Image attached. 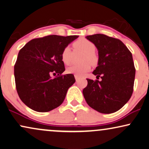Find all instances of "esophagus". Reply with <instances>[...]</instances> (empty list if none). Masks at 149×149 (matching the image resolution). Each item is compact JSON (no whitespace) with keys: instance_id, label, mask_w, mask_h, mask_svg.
<instances>
[{"instance_id":"esophagus-1","label":"esophagus","mask_w":149,"mask_h":149,"mask_svg":"<svg viewBox=\"0 0 149 149\" xmlns=\"http://www.w3.org/2000/svg\"><path fill=\"white\" fill-rule=\"evenodd\" d=\"M74 76H75V80H76V81H77V80H78V79H79V77L78 76V75H75Z\"/></svg>"}]
</instances>
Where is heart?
<instances>
[{
  "label": "heart",
  "instance_id": "obj_1",
  "mask_svg": "<svg viewBox=\"0 0 149 149\" xmlns=\"http://www.w3.org/2000/svg\"><path fill=\"white\" fill-rule=\"evenodd\" d=\"M74 53L81 52V61L79 64H74L67 69L68 74L82 76L91 70V64L95 65L98 61V57L95 51L96 47L93 42L86 38H79L73 43ZM74 53L69 46H67L61 52V59L65 65H69L72 61Z\"/></svg>",
  "mask_w": 149,
  "mask_h": 149
}]
</instances>
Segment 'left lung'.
Instances as JSON below:
<instances>
[{
  "label": "left lung",
  "mask_w": 149,
  "mask_h": 149,
  "mask_svg": "<svg viewBox=\"0 0 149 149\" xmlns=\"http://www.w3.org/2000/svg\"><path fill=\"white\" fill-rule=\"evenodd\" d=\"M86 38L98 49V66L93 74L101 80L87 79L84 97L98 112H116L127 103L133 93L136 70L132 54L119 39L101 33Z\"/></svg>",
  "instance_id": "1"
}]
</instances>
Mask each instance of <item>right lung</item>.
I'll return each mask as SVG.
<instances>
[{
	"label": "right lung",
	"mask_w": 149,
	"mask_h": 149,
	"mask_svg": "<svg viewBox=\"0 0 149 149\" xmlns=\"http://www.w3.org/2000/svg\"><path fill=\"white\" fill-rule=\"evenodd\" d=\"M78 36L50 35L28 42L18 53L14 66L17 92L29 108L48 112L63 103L75 81L72 74L62 75L61 52ZM52 74H57L52 79Z\"/></svg>",
	"instance_id": "obj_1"
}]
</instances>
